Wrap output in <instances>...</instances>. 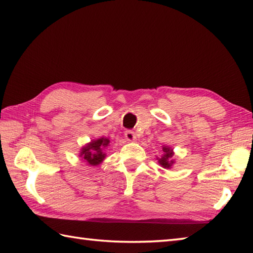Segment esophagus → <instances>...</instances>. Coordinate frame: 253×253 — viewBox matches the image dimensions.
Here are the masks:
<instances>
[{"label":"esophagus","instance_id":"1","mask_svg":"<svg viewBox=\"0 0 253 253\" xmlns=\"http://www.w3.org/2000/svg\"><path fill=\"white\" fill-rule=\"evenodd\" d=\"M125 138H126V140L130 141V142L135 141V140H136L135 132H133L132 130H126V131H125Z\"/></svg>","mask_w":253,"mask_h":253}]
</instances>
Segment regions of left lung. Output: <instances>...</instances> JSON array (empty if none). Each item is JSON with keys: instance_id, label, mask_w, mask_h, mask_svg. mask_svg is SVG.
Returning a JSON list of instances; mask_svg holds the SVG:
<instances>
[{"instance_id": "8db88e82", "label": "left lung", "mask_w": 253, "mask_h": 253, "mask_svg": "<svg viewBox=\"0 0 253 253\" xmlns=\"http://www.w3.org/2000/svg\"><path fill=\"white\" fill-rule=\"evenodd\" d=\"M162 149H163L162 157H161V158L158 157L157 160H158L159 164L162 166L163 169H169L173 168V165L175 164V160L173 159L174 154H175L174 150H173V148H170L169 146H163Z\"/></svg>"}]
</instances>
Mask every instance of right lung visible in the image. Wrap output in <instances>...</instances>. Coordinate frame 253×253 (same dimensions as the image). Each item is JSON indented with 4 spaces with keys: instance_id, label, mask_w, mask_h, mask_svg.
<instances>
[{
    "instance_id": "add662e5",
    "label": "right lung",
    "mask_w": 253,
    "mask_h": 253,
    "mask_svg": "<svg viewBox=\"0 0 253 253\" xmlns=\"http://www.w3.org/2000/svg\"><path fill=\"white\" fill-rule=\"evenodd\" d=\"M110 142L107 137H101L85 143L79 151V158H82L80 160L90 166L100 165L106 157L104 150L110 147Z\"/></svg>"
}]
</instances>
